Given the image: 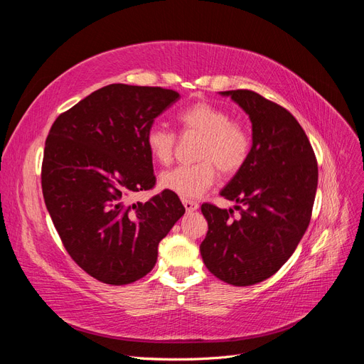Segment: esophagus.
Returning <instances> with one entry per match:
<instances>
[{
	"instance_id": "esophagus-1",
	"label": "esophagus",
	"mask_w": 364,
	"mask_h": 364,
	"mask_svg": "<svg viewBox=\"0 0 364 364\" xmlns=\"http://www.w3.org/2000/svg\"><path fill=\"white\" fill-rule=\"evenodd\" d=\"M182 203H183L185 209H186V211H188V213H194V211H197V209H199V203L194 202V200L182 199Z\"/></svg>"
}]
</instances>
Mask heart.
<instances>
[{
  "mask_svg": "<svg viewBox=\"0 0 364 364\" xmlns=\"http://www.w3.org/2000/svg\"><path fill=\"white\" fill-rule=\"evenodd\" d=\"M183 132L202 135L191 165H178L164 171L159 185L164 190L178 194L183 199L199 197L211 188L217 179V171L229 176L243 167L249 151L250 136L243 124L230 121L225 109L209 102H197L178 114ZM176 135L167 127L155 124L146 134V147L150 156L159 164H168L173 158Z\"/></svg>",
  "mask_w": 364,
  "mask_h": 364,
  "instance_id": "heart-1",
  "label": "heart"
}]
</instances>
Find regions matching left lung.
<instances>
[{
    "mask_svg": "<svg viewBox=\"0 0 364 364\" xmlns=\"http://www.w3.org/2000/svg\"><path fill=\"white\" fill-rule=\"evenodd\" d=\"M249 115L252 147L220 191L232 209L203 203L208 234L200 245L206 269L235 287L270 278L293 255L310 225L317 162L304 129L279 105L246 90L220 92Z\"/></svg>",
    "mask_w": 364,
    "mask_h": 364,
    "instance_id": "1",
    "label": "left lung"
}]
</instances>
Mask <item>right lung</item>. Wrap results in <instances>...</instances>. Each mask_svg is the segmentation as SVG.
<instances>
[{"label":"right lung","instance_id":"add662e5","mask_svg":"<svg viewBox=\"0 0 364 364\" xmlns=\"http://www.w3.org/2000/svg\"><path fill=\"white\" fill-rule=\"evenodd\" d=\"M179 100L173 90L107 85L54 121L42 193L71 258L92 278L126 285L155 267L159 241L183 215L178 194L127 203L155 185L146 134Z\"/></svg>","mask_w":364,"mask_h":364}]
</instances>
